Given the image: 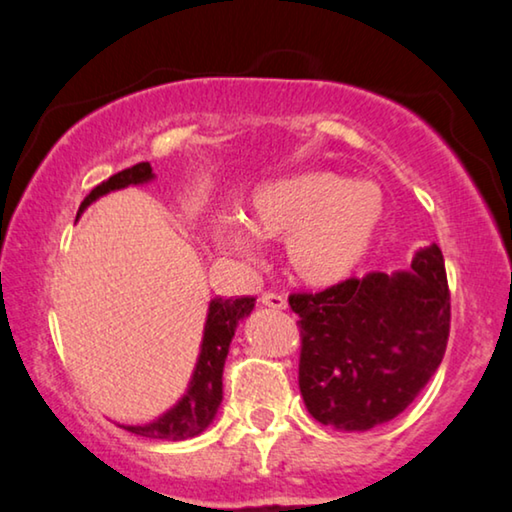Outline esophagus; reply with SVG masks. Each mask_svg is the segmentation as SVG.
<instances>
[{
  "mask_svg": "<svg viewBox=\"0 0 512 512\" xmlns=\"http://www.w3.org/2000/svg\"><path fill=\"white\" fill-rule=\"evenodd\" d=\"M259 304L262 306H269V308H276V311H283L287 306V301L283 294H276V292H264L262 297H259Z\"/></svg>",
  "mask_w": 512,
  "mask_h": 512,
  "instance_id": "1",
  "label": "esophagus"
}]
</instances>
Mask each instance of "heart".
<instances>
[{
  "label": "heart",
  "mask_w": 512,
  "mask_h": 512,
  "mask_svg": "<svg viewBox=\"0 0 512 512\" xmlns=\"http://www.w3.org/2000/svg\"><path fill=\"white\" fill-rule=\"evenodd\" d=\"M246 227L222 218L211 241L222 255L248 257L257 239H283V262L292 280L329 287L352 276L376 243L385 220V197L376 183L334 171H304L259 185L246 206Z\"/></svg>",
  "instance_id": "b5f03b06"
}]
</instances>
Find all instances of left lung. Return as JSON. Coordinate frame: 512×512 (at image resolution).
<instances>
[{"mask_svg":"<svg viewBox=\"0 0 512 512\" xmlns=\"http://www.w3.org/2000/svg\"><path fill=\"white\" fill-rule=\"evenodd\" d=\"M299 315V390L315 420L369 431L403 413L443 362L450 290L441 248L408 271H371L315 294H290Z\"/></svg>","mask_w":512,"mask_h":512,"instance_id":"8db88e82","label":"left lung"}]
</instances>
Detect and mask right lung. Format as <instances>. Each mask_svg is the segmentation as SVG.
<instances>
[{"instance_id":"right-lung-1","label":"right lung","mask_w":512,"mask_h":512,"mask_svg":"<svg viewBox=\"0 0 512 512\" xmlns=\"http://www.w3.org/2000/svg\"><path fill=\"white\" fill-rule=\"evenodd\" d=\"M155 178L153 167L148 162H139L120 174L111 176L109 181L97 185L88 197L83 199L78 215L88 208L92 201H97L104 194L122 190L129 185H143ZM255 308V297H239V299H222L215 297L208 304L204 336H201L199 357L194 364L190 385L181 399L176 401L174 408L167 413L155 417L148 424H120L122 429L132 431L136 436L146 438H162V441H185L194 438L204 431L208 424L215 420L218 408L222 403V369L232 343L236 325L243 318H248Z\"/></svg>"}]
</instances>
